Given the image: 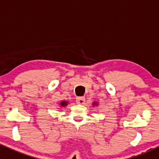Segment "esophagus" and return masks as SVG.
<instances>
[{
  "mask_svg": "<svg viewBox=\"0 0 159 159\" xmlns=\"http://www.w3.org/2000/svg\"><path fill=\"white\" fill-rule=\"evenodd\" d=\"M85 102V98L84 97H78L76 98V102L79 105H82Z\"/></svg>",
  "mask_w": 159,
  "mask_h": 159,
  "instance_id": "1",
  "label": "esophagus"
}]
</instances>
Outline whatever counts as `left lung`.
I'll list each match as a JSON object with an SVG mask.
<instances>
[{
  "label": "left lung",
  "instance_id": "8db88e82",
  "mask_svg": "<svg viewBox=\"0 0 159 159\" xmlns=\"http://www.w3.org/2000/svg\"><path fill=\"white\" fill-rule=\"evenodd\" d=\"M93 105H94H94H98V103L97 102H94V103H93Z\"/></svg>",
  "mask_w": 159,
  "mask_h": 159
}]
</instances>
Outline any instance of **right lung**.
<instances>
[{
	"instance_id": "obj_1",
	"label": "right lung",
	"mask_w": 159,
	"mask_h": 159,
	"mask_svg": "<svg viewBox=\"0 0 159 159\" xmlns=\"http://www.w3.org/2000/svg\"><path fill=\"white\" fill-rule=\"evenodd\" d=\"M60 105L61 107H65L67 106V105H68V102H66V101H62V102L60 103Z\"/></svg>"
}]
</instances>
